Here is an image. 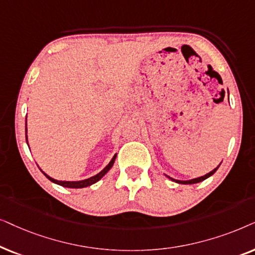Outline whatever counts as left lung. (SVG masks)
Returning <instances> with one entry per match:
<instances>
[{
  "label": "left lung",
  "mask_w": 255,
  "mask_h": 255,
  "mask_svg": "<svg viewBox=\"0 0 255 255\" xmlns=\"http://www.w3.org/2000/svg\"><path fill=\"white\" fill-rule=\"evenodd\" d=\"M224 99V98H223ZM220 165V164H219ZM219 165L217 168H215L213 169L212 171H210L209 174H206V175H204V176H202V177H197V178H193V179H189V181H179V179H175V178H171V177H169V176H167L168 178H170L171 181H174V182H176V183H179V184H195V183H199V182H202V181H204V179H206V178H209L210 176H212L213 174H215V172L217 171V169L219 168Z\"/></svg>",
  "instance_id": "left-lung-1"
}]
</instances>
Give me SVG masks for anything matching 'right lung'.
I'll list each match as a JSON object with an SVG mask.
<instances>
[{
  "label": "right lung",
  "instance_id": "1",
  "mask_svg": "<svg viewBox=\"0 0 255 255\" xmlns=\"http://www.w3.org/2000/svg\"><path fill=\"white\" fill-rule=\"evenodd\" d=\"M25 134H26V124H25ZM25 138H26V142H28V136H26V135H25ZM115 158H117V154H115V155L113 156V158L111 159V162L108 163V164L106 165V167H105V168L103 169V170H101V171L99 172V174H97L96 176H92V177H90V178H87V179H83V181H76V182H70V181H58V179H54V178H52V177H50L49 175H46L45 172H44V171L42 170V169H40V171H42L43 174L45 175L46 177L49 178L51 182L56 183V184L62 185V186H65V188L81 189V188H86V186L92 185V184H94V183H97L98 181H99V179L103 178L104 176L107 174L108 170H110V169H111L112 167H113Z\"/></svg>",
  "mask_w": 255,
  "mask_h": 255
}]
</instances>
